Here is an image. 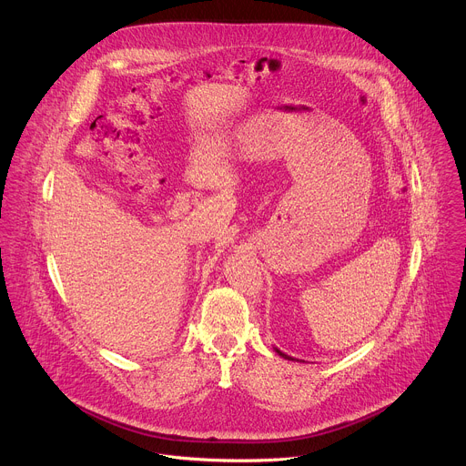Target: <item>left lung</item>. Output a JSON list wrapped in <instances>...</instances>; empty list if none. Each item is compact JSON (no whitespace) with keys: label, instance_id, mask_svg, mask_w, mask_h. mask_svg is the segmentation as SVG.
Instances as JSON below:
<instances>
[{"label":"left lung","instance_id":"left-lung-1","mask_svg":"<svg viewBox=\"0 0 466 466\" xmlns=\"http://www.w3.org/2000/svg\"><path fill=\"white\" fill-rule=\"evenodd\" d=\"M275 350H277V352H279V356H282V358H286V360H291V361H293V358H289V356H286V354H284V352H280V350H279V349H275Z\"/></svg>","mask_w":466,"mask_h":466}]
</instances>
